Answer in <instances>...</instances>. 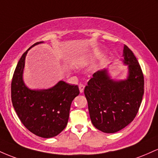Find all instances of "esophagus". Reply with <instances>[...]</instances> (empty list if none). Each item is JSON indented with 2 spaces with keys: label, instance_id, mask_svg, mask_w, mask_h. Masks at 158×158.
Here are the masks:
<instances>
[{
  "label": "esophagus",
  "instance_id": "esophagus-1",
  "mask_svg": "<svg viewBox=\"0 0 158 158\" xmlns=\"http://www.w3.org/2000/svg\"><path fill=\"white\" fill-rule=\"evenodd\" d=\"M84 88H85V86H84V85H83V84H80V85H79V90H80V93H84Z\"/></svg>",
  "mask_w": 158,
  "mask_h": 158
}]
</instances>
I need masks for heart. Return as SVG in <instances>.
I'll list each match as a JSON object with an SVG mask.
<instances>
[{
    "label": "heart",
    "mask_w": 158,
    "mask_h": 158,
    "mask_svg": "<svg viewBox=\"0 0 158 158\" xmlns=\"http://www.w3.org/2000/svg\"><path fill=\"white\" fill-rule=\"evenodd\" d=\"M100 51L98 50V49H94V50L91 51L82 53V54H79L74 60V66L77 67V68H84V67H86L94 59L98 57L100 55Z\"/></svg>",
    "instance_id": "heart-1"
}]
</instances>
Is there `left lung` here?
I'll list each match as a JSON object with an SVG mask.
<instances>
[{"mask_svg": "<svg viewBox=\"0 0 158 158\" xmlns=\"http://www.w3.org/2000/svg\"><path fill=\"white\" fill-rule=\"evenodd\" d=\"M125 80L112 79L106 69L93 74L84 89L93 125L101 131L116 133L135 118L144 93V77L134 53L124 46Z\"/></svg>", "mask_w": 158, "mask_h": 158, "instance_id": "left-lung-1", "label": "left lung"}]
</instances>
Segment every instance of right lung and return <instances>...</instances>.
Masks as SVG:
<instances>
[{
  "label": "right lung",
  "mask_w": 158,
  "mask_h": 158,
  "mask_svg": "<svg viewBox=\"0 0 158 158\" xmlns=\"http://www.w3.org/2000/svg\"><path fill=\"white\" fill-rule=\"evenodd\" d=\"M36 42L23 54L14 72L11 84L12 105L19 119L30 131L43 138L54 137L68 123L72 101L79 95L78 86L60 81L47 89H31L23 80L25 57Z\"/></svg>",
  "instance_id": "obj_1"
}]
</instances>
